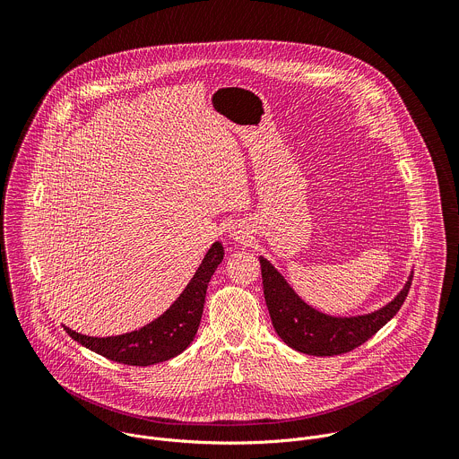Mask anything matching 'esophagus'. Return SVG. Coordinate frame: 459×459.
Segmentation results:
<instances>
[{
	"mask_svg": "<svg viewBox=\"0 0 459 459\" xmlns=\"http://www.w3.org/2000/svg\"><path fill=\"white\" fill-rule=\"evenodd\" d=\"M230 236H232L236 241H243V239L247 238V234H245V230L241 229V225H239V227H232Z\"/></svg>",
	"mask_w": 459,
	"mask_h": 459,
	"instance_id": "1",
	"label": "esophagus"
}]
</instances>
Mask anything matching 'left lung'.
I'll list each match as a JSON object with an SVG mask.
<instances>
[{"mask_svg":"<svg viewBox=\"0 0 459 459\" xmlns=\"http://www.w3.org/2000/svg\"><path fill=\"white\" fill-rule=\"evenodd\" d=\"M259 265L274 331L289 347L310 356H338L363 345L398 314L412 283L409 276L400 294L376 312L336 317L307 305L264 255L259 257Z\"/></svg>","mask_w":459,"mask_h":459,"instance_id":"left-lung-1","label":"left lung"}]
</instances>
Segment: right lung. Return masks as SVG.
<instances>
[{
  "label": "right lung",
  "mask_w": 459,
  "mask_h": 459,
  "mask_svg": "<svg viewBox=\"0 0 459 459\" xmlns=\"http://www.w3.org/2000/svg\"><path fill=\"white\" fill-rule=\"evenodd\" d=\"M223 254V245L216 241L179 298L158 319L142 326L140 331L108 338L83 336L71 331L69 326H65V333L89 351L123 365L147 367L167 361L181 354L198 333L207 287L221 264Z\"/></svg>",
  "instance_id": "1"
}]
</instances>
